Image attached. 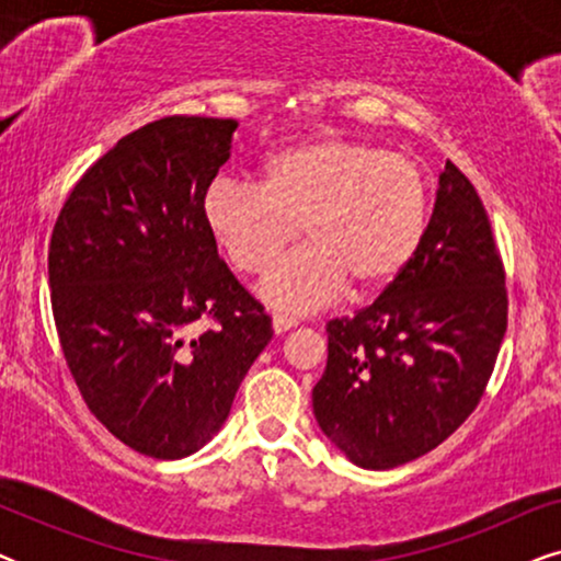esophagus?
<instances>
[{"mask_svg":"<svg viewBox=\"0 0 561 561\" xmlns=\"http://www.w3.org/2000/svg\"><path fill=\"white\" fill-rule=\"evenodd\" d=\"M298 321L294 317H286V313H273V332L275 334H283L288 332V329H294Z\"/></svg>","mask_w":561,"mask_h":561,"instance_id":"34e87169","label":"esophagus"}]
</instances>
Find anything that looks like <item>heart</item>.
Returning <instances> with one entry per match:
<instances>
[{
  "mask_svg": "<svg viewBox=\"0 0 561 561\" xmlns=\"http://www.w3.org/2000/svg\"><path fill=\"white\" fill-rule=\"evenodd\" d=\"M204 221L237 271L263 273L301 234L309 248L275 263L260 296L275 309H319L388 288L424 242L428 186L401 152L347 137H317L273 152L263 181L219 175L204 194Z\"/></svg>",
  "mask_w": 561,
  "mask_h": 561,
  "instance_id": "1",
  "label": "heart"
}]
</instances>
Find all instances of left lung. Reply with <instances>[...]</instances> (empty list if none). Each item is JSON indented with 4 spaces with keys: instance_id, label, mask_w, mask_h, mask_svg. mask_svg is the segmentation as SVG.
Masks as SVG:
<instances>
[{
    "instance_id": "obj_1",
    "label": "left lung",
    "mask_w": 561,
    "mask_h": 561,
    "mask_svg": "<svg viewBox=\"0 0 561 561\" xmlns=\"http://www.w3.org/2000/svg\"><path fill=\"white\" fill-rule=\"evenodd\" d=\"M505 327L488 211L447 160L411 265L355 317L327 324V370L311 393L321 432L365 470L426 455L478 409Z\"/></svg>"
}]
</instances>
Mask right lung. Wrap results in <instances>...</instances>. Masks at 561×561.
<instances>
[{"mask_svg": "<svg viewBox=\"0 0 561 561\" xmlns=\"http://www.w3.org/2000/svg\"><path fill=\"white\" fill-rule=\"evenodd\" d=\"M234 119L163 117L104 152L53 227L48 283L66 365L89 411L129 449H202L271 342L204 221ZM198 320H211L204 333Z\"/></svg>", "mask_w": 561, "mask_h": 561, "instance_id": "obj_1", "label": "right lung"}]
</instances>
